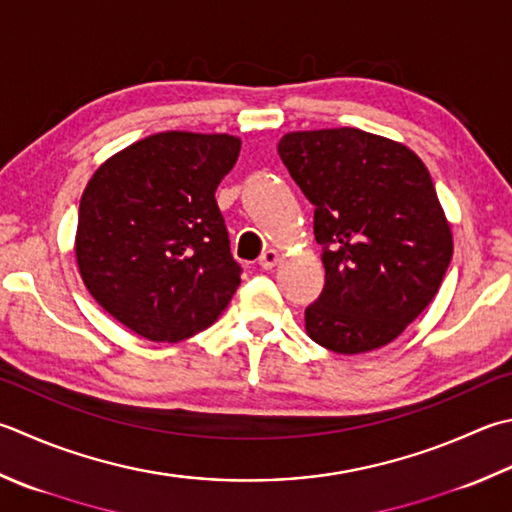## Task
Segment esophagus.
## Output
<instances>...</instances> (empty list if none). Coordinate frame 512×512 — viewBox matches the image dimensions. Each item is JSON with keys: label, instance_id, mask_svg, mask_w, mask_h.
<instances>
[{"label": "esophagus", "instance_id": "1", "mask_svg": "<svg viewBox=\"0 0 512 512\" xmlns=\"http://www.w3.org/2000/svg\"><path fill=\"white\" fill-rule=\"evenodd\" d=\"M276 263H278V252H276V249H267V252H263V254H260V258H258V265L263 267V269H272Z\"/></svg>", "mask_w": 512, "mask_h": 512}]
</instances>
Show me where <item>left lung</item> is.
<instances>
[{
	"instance_id": "8db88e82",
	"label": "left lung",
	"mask_w": 512,
	"mask_h": 512,
	"mask_svg": "<svg viewBox=\"0 0 512 512\" xmlns=\"http://www.w3.org/2000/svg\"><path fill=\"white\" fill-rule=\"evenodd\" d=\"M278 156L314 205L325 287L305 307L310 339L363 354L406 330L446 276L450 225L417 153L361 129L287 133Z\"/></svg>"
}]
</instances>
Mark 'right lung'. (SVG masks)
Wrapping results in <instances>:
<instances>
[{"label":"right lung","instance_id":"1","mask_svg":"<svg viewBox=\"0 0 512 512\" xmlns=\"http://www.w3.org/2000/svg\"><path fill=\"white\" fill-rule=\"evenodd\" d=\"M240 140L167 131L93 173L77 211L75 256L91 296L149 341L205 330L240 285L216 189Z\"/></svg>","mask_w":512,"mask_h":512}]
</instances>
